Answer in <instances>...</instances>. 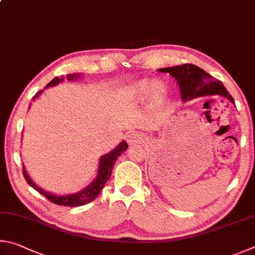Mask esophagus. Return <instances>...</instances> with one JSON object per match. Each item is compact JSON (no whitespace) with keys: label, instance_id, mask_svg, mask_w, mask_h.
I'll list each match as a JSON object with an SVG mask.
<instances>
[{"label":"esophagus","instance_id":"34e87169","mask_svg":"<svg viewBox=\"0 0 255 255\" xmlns=\"http://www.w3.org/2000/svg\"><path fill=\"white\" fill-rule=\"evenodd\" d=\"M127 140L128 142V144L132 145V144L139 143V142L142 140V137H141V135L139 134V133L132 132V133H130V134L127 136Z\"/></svg>","mask_w":255,"mask_h":255}]
</instances>
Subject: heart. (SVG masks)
Returning a JSON list of instances; mask_svg holds the SVG:
<instances>
[{"mask_svg":"<svg viewBox=\"0 0 255 255\" xmlns=\"http://www.w3.org/2000/svg\"><path fill=\"white\" fill-rule=\"evenodd\" d=\"M149 93V98L152 103L162 101L167 93V86L162 80H151L149 78L140 79L121 89V96L125 100H141Z\"/></svg>","mask_w":255,"mask_h":255,"instance_id":"obj_1","label":"heart"}]
</instances>
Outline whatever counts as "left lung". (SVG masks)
Masks as SVG:
<instances>
[{"instance_id":"1","label":"left lung","mask_w":255,"mask_h":255,"mask_svg":"<svg viewBox=\"0 0 255 255\" xmlns=\"http://www.w3.org/2000/svg\"><path fill=\"white\" fill-rule=\"evenodd\" d=\"M159 71L169 73L177 79L181 93V100L184 102L193 100L195 97L220 94L235 104L234 98L226 91L221 80L214 78L212 75L197 66L184 64L168 67V68H160Z\"/></svg>"}]
</instances>
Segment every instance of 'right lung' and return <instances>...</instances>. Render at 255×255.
<instances>
[{
	"label": "right lung",
	"mask_w": 255,
	"mask_h": 255,
	"mask_svg": "<svg viewBox=\"0 0 255 255\" xmlns=\"http://www.w3.org/2000/svg\"><path fill=\"white\" fill-rule=\"evenodd\" d=\"M74 77H76V75L67 76V78H68L69 80L73 79ZM62 80H64V78H62V77L61 78H58V77L53 78L51 82L47 85V87L55 86V85L59 84L60 82H62ZM41 93H42V91L38 92L37 94H35L32 100H34V98L39 96ZM128 148V143L124 141L121 144H119L118 148H115L113 151H112V152L103 155V157L100 160V167H98V173H97L96 179L94 180L88 187H86V188L83 189L82 191L73 194V195L58 196V195L46 193V191L42 190L41 188H39V187L35 185L32 180L30 179L29 176L26 175V171H25L24 168H23V176L25 178L26 182H28V184L31 187H32V188L37 190L38 193L43 195L44 197L48 198L51 203L57 204V205H61V206H69V207L82 206V205L91 203L92 200L95 199L97 196L100 195L101 190L104 188L106 181L110 179V177L112 175V170H113V167L115 164L116 159H118V157H120V155L122 154L124 151H127Z\"/></svg>",
	"instance_id": "right-lung-1"
}]
</instances>
